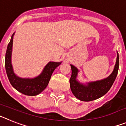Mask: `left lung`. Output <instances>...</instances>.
Returning a JSON list of instances; mask_svg holds the SVG:
<instances>
[{"instance_id": "left-lung-1", "label": "left lung", "mask_w": 126, "mask_h": 126, "mask_svg": "<svg viewBox=\"0 0 126 126\" xmlns=\"http://www.w3.org/2000/svg\"><path fill=\"white\" fill-rule=\"evenodd\" d=\"M117 54L116 62L112 73L106 78L98 81L81 83L77 79L79 72L78 69L71 64L72 74L69 80L70 86L72 93L77 98L83 102H90L102 97L109 92L116 78L119 70V57L117 51Z\"/></svg>"}]
</instances>
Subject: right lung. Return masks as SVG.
Instances as JSON below:
<instances>
[{"instance_id":"obj_1","label":"right lung","mask_w":126,"mask_h":126,"mask_svg":"<svg viewBox=\"0 0 126 126\" xmlns=\"http://www.w3.org/2000/svg\"><path fill=\"white\" fill-rule=\"evenodd\" d=\"M14 34L15 33H13L11 36L5 53V67L7 75L11 85L19 92L25 95L35 96L46 88L53 71L57 67L61 64L62 62H49L43 68L42 73L38 76L33 78H23L17 76L14 73L11 62Z\"/></svg>"}]
</instances>
